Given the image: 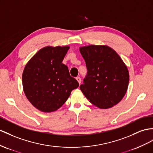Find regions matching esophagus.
Returning a JSON list of instances; mask_svg holds the SVG:
<instances>
[{"instance_id": "esophagus-1", "label": "esophagus", "mask_w": 153, "mask_h": 153, "mask_svg": "<svg viewBox=\"0 0 153 153\" xmlns=\"http://www.w3.org/2000/svg\"><path fill=\"white\" fill-rule=\"evenodd\" d=\"M76 80L78 81V83H79V84L81 83V77H76Z\"/></svg>"}]
</instances>
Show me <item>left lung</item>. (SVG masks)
<instances>
[{
  "label": "left lung",
  "mask_w": 153,
  "mask_h": 153,
  "mask_svg": "<svg viewBox=\"0 0 153 153\" xmlns=\"http://www.w3.org/2000/svg\"><path fill=\"white\" fill-rule=\"evenodd\" d=\"M87 68L80 89L90 102L100 108L112 107L123 99L127 91L129 73L115 51L106 45L79 48Z\"/></svg>",
  "instance_id": "1"
}]
</instances>
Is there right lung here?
I'll return each instance as SVG.
<instances>
[{
    "mask_svg": "<svg viewBox=\"0 0 153 153\" xmlns=\"http://www.w3.org/2000/svg\"><path fill=\"white\" fill-rule=\"evenodd\" d=\"M70 48L44 47L30 59L22 73L23 91L27 99L44 112L57 111L72 91L79 87L70 76L67 66L62 63Z\"/></svg>",
    "mask_w": 153,
    "mask_h": 153,
    "instance_id": "add662e5",
    "label": "right lung"
}]
</instances>
